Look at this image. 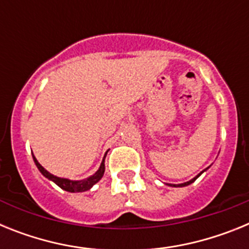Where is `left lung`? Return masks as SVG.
<instances>
[{
  "label": "left lung",
  "instance_id": "obj_1",
  "mask_svg": "<svg viewBox=\"0 0 249 249\" xmlns=\"http://www.w3.org/2000/svg\"><path fill=\"white\" fill-rule=\"evenodd\" d=\"M202 173H203V172H201V173H199V175H198V176H196V177H195V178H192V179H191V181L186 182V183H181V184H169V186H173V187H184V186H188V184L193 183V182H195V181H196V179H197V178H198V177H199V176H201V175H202Z\"/></svg>",
  "mask_w": 249,
  "mask_h": 249
}]
</instances>
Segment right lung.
Here are the masks:
<instances>
[{
	"instance_id": "right-lung-1",
	"label": "right lung",
	"mask_w": 249,
	"mask_h": 249,
	"mask_svg": "<svg viewBox=\"0 0 249 249\" xmlns=\"http://www.w3.org/2000/svg\"><path fill=\"white\" fill-rule=\"evenodd\" d=\"M106 155H107V153H106ZM106 155H105V157H103L102 163H101V166H100V168H98L97 172L94 173L93 176H91V177L86 178V179H82V181H71V179H67V178L56 177V176L51 175L48 171H46V169L38 163V160L35 158V156H34V160H35V163H36L37 168L39 169V172L42 173L46 178H48V179H51V181H53L54 183H56L58 187H61L62 190L67 191V192H85V191H89V188L93 186V184L97 183L101 178H102L103 173H105Z\"/></svg>"
}]
</instances>
